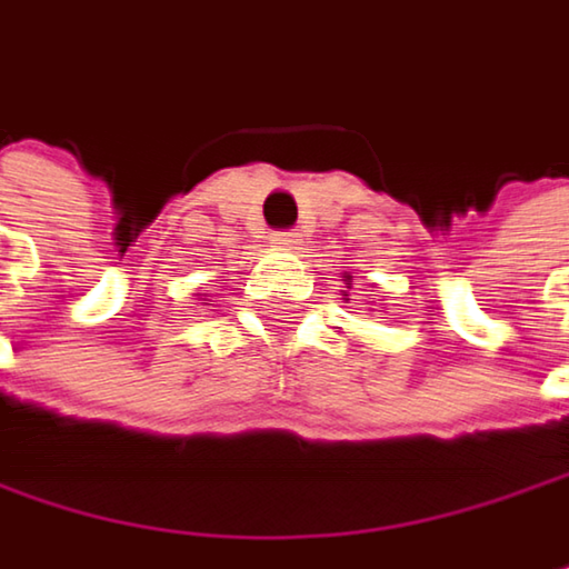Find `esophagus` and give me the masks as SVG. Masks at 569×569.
Wrapping results in <instances>:
<instances>
[{"mask_svg": "<svg viewBox=\"0 0 569 569\" xmlns=\"http://www.w3.org/2000/svg\"><path fill=\"white\" fill-rule=\"evenodd\" d=\"M271 241L281 244V248H298V244H301V234H298L295 228H281V231H274Z\"/></svg>", "mask_w": 569, "mask_h": 569, "instance_id": "obj_1", "label": "esophagus"}]
</instances>
